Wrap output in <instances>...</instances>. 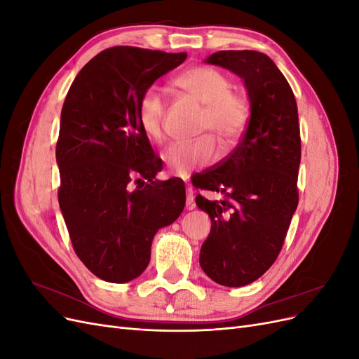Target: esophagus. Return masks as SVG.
I'll return each instance as SVG.
<instances>
[{
    "label": "esophagus",
    "mask_w": 359,
    "mask_h": 359,
    "mask_svg": "<svg viewBox=\"0 0 359 359\" xmlns=\"http://www.w3.org/2000/svg\"><path fill=\"white\" fill-rule=\"evenodd\" d=\"M186 206L187 210H193L194 206H196V203H194V194H193V190L189 187L187 189V196H186Z\"/></svg>",
    "instance_id": "obj_1"
}]
</instances>
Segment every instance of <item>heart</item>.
Listing matches in <instances>:
<instances>
[{
  "label": "heart",
  "mask_w": 359,
  "mask_h": 359,
  "mask_svg": "<svg viewBox=\"0 0 359 359\" xmlns=\"http://www.w3.org/2000/svg\"><path fill=\"white\" fill-rule=\"evenodd\" d=\"M175 85L190 99L203 104L199 132H210L186 142H173L163 151L161 158L168 169L175 175L186 177L194 169L211 165L219 156L215 135L223 149L238 144L248 124L250 107L243 94L232 91L233 83L229 76L210 66L186 70L175 79ZM165 109V95L157 86H149L140 94L136 118L139 127L151 140L163 137Z\"/></svg>",
  "instance_id": "1"
}]
</instances>
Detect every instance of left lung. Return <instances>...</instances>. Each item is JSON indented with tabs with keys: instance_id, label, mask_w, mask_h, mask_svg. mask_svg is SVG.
Here are the masks:
<instances>
[{
	"instance_id": "8db88e82",
	"label": "left lung",
	"mask_w": 359,
	"mask_h": 359,
	"mask_svg": "<svg viewBox=\"0 0 359 359\" xmlns=\"http://www.w3.org/2000/svg\"><path fill=\"white\" fill-rule=\"evenodd\" d=\"M205 62L244 79L250 121L241 142L215 169L198 173L196 205L211 219L199 264L215 283H253L276 262L298 206L301 136L297 100L274 61L257 50H220Z\"/></svg>"
}]
</instances>
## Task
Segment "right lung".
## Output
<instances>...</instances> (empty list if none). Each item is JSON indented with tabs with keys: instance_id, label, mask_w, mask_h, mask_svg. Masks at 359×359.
<instances>
[{
	"instance_id": "add662e5",
	"label": "right lung",
	"mask_w": 359,
	"mask_h": 359,
	"mask_svg": "<svg viewBox=\"0 0 359 359\" xmlns=\"http://www.w3.org/2000/svg\"><path fill=\"white\" fill-rule=\"evenodd\" d=\"M186 58V52L104 49L78 73L62 104L60 208L74 253L109 283L144 273L154 235L186 205L184 182L156 180L161 161L136 118L140 94Z\"/></svg>"
}]
</instances>
